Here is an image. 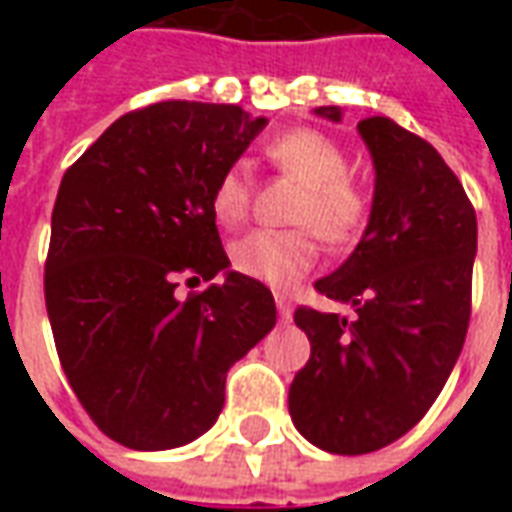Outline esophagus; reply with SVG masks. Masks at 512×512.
Wrapping results in <instances>:
<instances>
[{
  "mask_svg": "<svg viewBox=\"0 0 512 512\" xmlns=\"http://www.w3.org/2000/svg\"><path fill=\"white\" fill-rule=\"evenodd\" d=\"M274 299H277V310H279V318H282V321L288 323L290 318H293V304H290V299H288V296H282V293H277V296H274Z\"/></svg>",
  "mask_w": 512,
  "mask_h": 512,
  "instance_id": "obj_1",
  "label": "esophagus"
}]
</instances>
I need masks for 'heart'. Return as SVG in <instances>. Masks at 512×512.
<instances>
[{
    "mask_svg": "<svg viewBox=\"0 0 512 512\" xmlns=\"http://www.w3.org/2000/svg\"><path fill=\"white\" fill-rule=\"evenodd\" d=\"M266 158L290 178L304 183L293 222L296 230H255L230 249L233 268L244 277L288 290L318 260L321 241L332 246L354 244L370 219V194L348 175V156L332 136L315 128H290L266 145ZM252 189L238 167L222 172L211 194L216 222L238 227L249 216Z\"/></svg>",
    "mask_w": 512,
    "mask_h": 512,
    "instance_id": "heart-1",
    "label": "heart"
}]
</instances>
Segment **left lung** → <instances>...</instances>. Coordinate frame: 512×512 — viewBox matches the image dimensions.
I'll list each match as a JSON object with an SVG mask.
<instances>
[{"label":"left lung","instance_id":"obj_1","mask_svg":"<svg viewBox=\"0 0 512 512\" xmlns=\"http://www.w3.org/2000/svg\"><path fill=\"white\" fill-rule=\"evenodd\" d=\"M315 112L343 117L337 106ZM359 134L376 167L370 222L343 266L315 282L356 315H293L310 362L290 384V417L334 455L381 450L433 406L466 340L477 255L472 202L436 147L389 117H367Z\"/></svg>","mask_w":512,"mask_h":512}]
</instances>
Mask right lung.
<instances>
[{
	"instance_id": "obj_1",
	"label": "right lung",
	"mask_w": 512,
	"mask_h": 512,
	"mask_svg": "<svg viewBox=\"0 0 512 512\" xmlns=\"http://www.w3.org/2000/svg\"><path fill=\"white\" fill-rule=\"evenodd\" d=\"M233 104L161 101L128 112L57 191L46 310L68 384L109 439L183 447L224 406L227 370L277 323L263 282L230 271L211 194L266 128ZM222 286L174 296L177 279Z\"/></svg>"
}]
</instances>
